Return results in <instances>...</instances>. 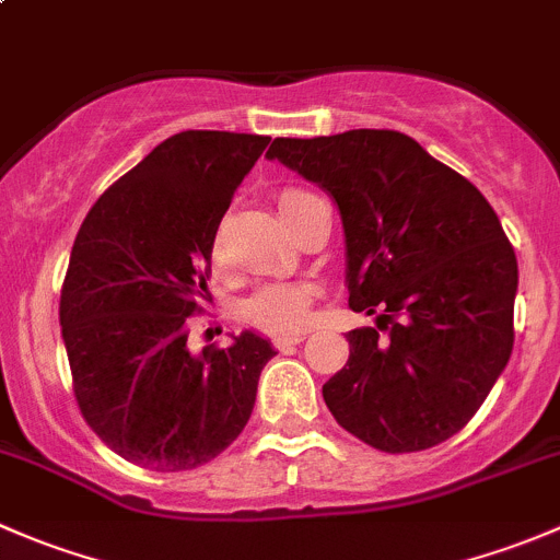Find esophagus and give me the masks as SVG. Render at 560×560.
Returning a JSON list of instances; mask_svg holds the SVG:
<instances>
[{
	"instance_id": "1",
	"label": "esophagus",
	"mask_w": 560,
	"mask_h": 560,
	"mask_svg": "<svg viewBox=\"0 0 560 560\" xmlns=\"http://www.w3.org/2000/svg\"><path fill=\"white\" fill-rule=\"evenodd\" d=\"M301 341H306V332H287V336H273V341L270 343H273L276 349H290Z\"/></svg>"
}]
</instances>
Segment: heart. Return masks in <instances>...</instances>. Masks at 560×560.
<instances>
[{"instance_id":"1","label":"heart","mask_w":560,"mask_h":560,"mask_svg":"<svg viewBox=\"0 0 560 560\" xmlns=\"http://www.w3.org/2000/svg\"><path fill=\"white\" fill-rule=\"evenodd\" d=\"M312 191L298 189V186H287L279 191V211L287 219L298 211L306 200H312ZM213 257L217 262L222 259V244L217 241L213 246ZM314 301V287L308 284H287V281H276V284H265L254 290L244 303V319L257 330L268 332H292L301 330L308 322V312H312Z\"/></svg>"}]
</instances>
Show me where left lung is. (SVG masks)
Masks as SVG:
<instances>
[{
	"label": "left lung",
	"instance_id": "obj_1",
	"mask_svg": "<svg viewBox=\"0 0 560 560\" xmlns=\"http://www.w3.org/2000/svg\"><path fill=\"white\" fill-rule=\"evenodd\" d=\"M284 162L336 200L347 235L349 360L322 387L338 425L382 453L455 436L515 343L517 257L482 191L395 129L276 138Z\"/></svg>",
	"mask_w": 560,
	"mask_h": 560
}]
</instances>
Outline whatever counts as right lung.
<instances>
[{
    "label": "right lung",
    "mask_w": 560,
    "mask_h": 560,
    "mask_svg": "<svg viewBox=\"0 0 560 560\" xmlns=\"http://www.w3.org/2000/svg\"><path fill=\"white\" fill-rule=\"evenodd\" d=\"M270 138L186 129L156 145L92 206L61 284L59 322L78 409L124 460L189 471L244 431L273 349H186L211 301V248L235 189Z\"/></svg>",
    "instance_id": "right-lung-1"
}]
</instances>
